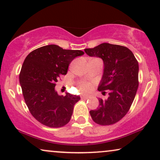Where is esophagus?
<instances>
[{"label":"esophagus","mask_w":160,"mask_h":160,"mask_svg":"<svg viewBox=\"0 0 160 160\" xmlns=\"http://www.w3.org/2000/svg\"><path fill=\"white\" fill-rule=\"evenodd\" d=\"M81 98H82V99H88V98H90V97L87 96V95H82V96H81Z\"/></svg>","instance_id":"1"}]
</instances>
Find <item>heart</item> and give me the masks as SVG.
Instances as JSON below:
<instances>
[{
    "mask_svg": "<svg viewBox=\"0 0 160 160\" xmlns=\"http://www.w3.org/2000/svg\"><path fill=\"white\" fill-rule=\"evenodd\" d=\"M78 89L82 92H90L93 89V84L90 82H82L78 84Z\"/></svg>",
    "mask_w": 160,
    "mask_h": 160,
    "instance_id": "b5f03b06",
    "label": "heart"
}]
</instances>
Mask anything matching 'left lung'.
<instances>
[{
    "label": "left lung",
    "mask_w": 160,
    "mask_h": 160,
    "mask_svg": "<svg viewBox=\"0 0 160 160\" xmlns=\"http://www.w3.org/2000/svg\"><path fill=\"white\" fill-rule=\"evenodd\" d=\"M90 57L101 58L104 69L98 90L109 91L107 100L99 98L98 107L90 111L93 121L101 126L117 123L129 110L138 90V62L128 48L102 43L84 49Z\"/></svg>",
    "instance_id": "left-lung-1"
}]
</instances>
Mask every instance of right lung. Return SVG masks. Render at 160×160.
<instances>
[{
	"mask_svg": "<svg viewBox=\"0 0 160 160\" xmlns=\"http://www.w3.org/2000/svg\"><path fill=\"white\" fill-rule=\"evenodd\" d=\"M79 50H65L48 45L32 51L20 72L22 95L33 117L43 125L59 128L69 123L78 95H59L56 83L66 75L73 59L84 54Z\"/></svg>",
	"mask_w": 160,
	"mask_h": 160,
	"instance_id": "right-lung-1",
	"label": "right lung"
}]
</instances>
